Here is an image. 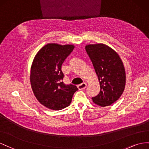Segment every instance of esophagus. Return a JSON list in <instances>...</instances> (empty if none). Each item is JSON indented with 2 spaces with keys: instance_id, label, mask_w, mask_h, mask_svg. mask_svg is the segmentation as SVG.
Segmentation results:
<instances>
[{
  "instance_id": "obj_1",
  "label": "esophagus",
  "mask_w": 149,
  "mask_h": 149,
  "mask_svg": "<svg viewBox=\"0 0 149 149\" xmlns=\"http://www.w3.org/2000/svg\"><path fill=\"white\" fill-rule=\"evenodd\" d=\"M86 87H87V84L84 82L81 84L79 85V86H77V88H79V90H84V89L86 88Z\"/></svg>"
}]
</instances>
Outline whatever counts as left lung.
Returning <instances> with one entry per match:
<instances>
[{
	"instance_id": "left-lung-1",
	"label": "left lung",
	"mask_w": 149,
	"mask_h": 149,
	"mask_svg": "<svg viewBox=\"0 0 149 149\" xmlns=\"http://www.w3.org/2000/svg\"><path fill=\"white\" fill-rule=\"evenodd\" d=\"M98 77L100 91L92 97L93 102L104 107L116 102L124 92L125 86V70L124 63L116 51L104 44L86 46Z\"/></svg>"
}]
</instances>
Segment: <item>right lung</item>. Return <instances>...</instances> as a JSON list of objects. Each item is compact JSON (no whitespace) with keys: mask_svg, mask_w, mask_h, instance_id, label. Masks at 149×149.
<instances>
[{"mask_svg":"<svg viewBox=\"0 0 149 149\" xmlns=\"http://www.w3.org/2000/svg\"><path fill=\"white\" fill-rule=\"evenodd\" d=\"M74 45L56 43L44 45L35 56L31 69V87L36 99L47 108L62 110L69 106L77 87L62 82L61 67Z\"/></svg>","mask_w":149,"mask_h":149,"instance_id":"obj_1","label":"right lung"}]
</instances>
